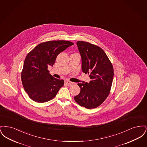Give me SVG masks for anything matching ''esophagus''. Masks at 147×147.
<instances>
[{"label":"esophagus","instance_id":"34e87169","mask_svg":"<svg viewBox=\"0 0 147 147\" xmlns=\"http://www.w3.org/2000/svg\"><path fill=\"white\" fill-rule=\"evenodd\" d=\"M64 82H65V83H66V84H69V85L73 84V82H70V81L68 80H64Z\"/></svg>","mask_w":147,"mask_h":147}]
</instances>
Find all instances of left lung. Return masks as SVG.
<instances>
[{"mask_svg":"<svg viewBox=\"0 0 147 147\" xmlns=\"http://www.w3.org/2000/svg\"><path fill=\"white\" fill-rule=\"evenodd\" d=\"M82 58V69L88 74L89 83H79L80 93L74 100L81 106L90 109L101 105L108 96L112 85L113 69L104 50L89 42L78 41Z\"/></svg>","mask_w":147,"mask_h":147,"instance_id":"obj_1","label":"left lung"}]
</instances>
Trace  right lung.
I'll return each instance as SVG.
<instances>
[{"mask_svg": "<svg viewBox=\"0 0 147 147\" xmlns=\"http://www.w3.org/2000/svg\"><path fill=\"white\" fill-rule=\"evenodd\" d=\"M73 45L64 40L43 42L28 54L21 72V81L25 91L33 101L42 103L56 96L64 80L51 75L48 67H52L57 56Z\"/></svg>", "mask_w": 147, "mask_h": 147, "instance_id": "right-lung-1", "label": "right lung"}]
</instances>
